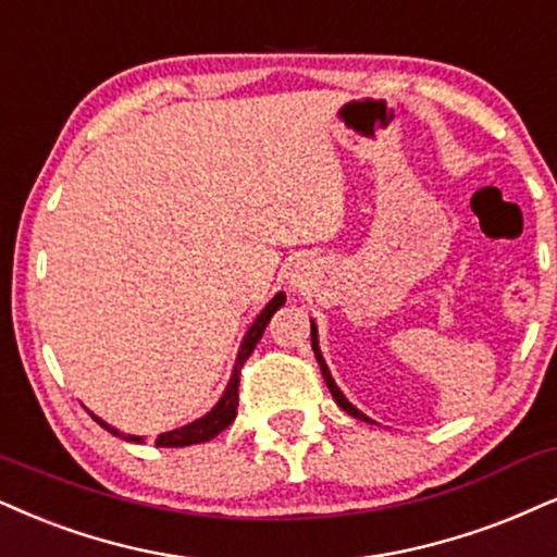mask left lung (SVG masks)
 <instances>
[{"mask_svg": "<svg viewBox=\"0 0 557 557\" xmlns=\"http://www.w3.org/2000/svg\"><path fill=\"white\" fill-rule=\"evenodd\" d=\"M310 325H312V351H314V359H318V363H320V372H322V376H325V384H327V389H331V395L335 397V403L341 405L343 410H346L348 416H354V418H359V421H367V423H374L372 418L369 416H363L359 408H356L354 403H348V397L341 393V387L338 384H335V380H333V374H331V369H327V363H325V359H322V351H320V341H318V325H314V320H310Z\"/></svg>", "mask_w": 557, "mask_h": 557, "instance_id": "8db88e82", "label": "left lung"}]
</instances>
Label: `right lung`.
<instances>
[{
    "label": "right lung",
    "instance_id": "add662e5",
    "mask_svg": "<svg viewBox=\"0 0 557 557\" xmlns=\"http://www.w3.org/2000/svg\"><path fill=\"white\" fill-rule=\"evenodd\" d=\"M284 301H286V294H284V292H278L276 297H273V299L268 301V305L263 307V310H260L258 318L252 320V325L247 327L245 338H243V343H239V351H237L235 367H232V376H230V382H226L224 393H222V397H219V400H216L214 408H211L209 413H206V416L196 418V421H190V423L181 425V429L164 431V434L157 436V442H154L157 446H190V444H203V442H211V438H214L216 434H222V431L226 429V425H230L232 421H235V416H237L239 369H243V363H245L247 359H250V354L256 351V346H258L260 335H263V331H265V325H268V322H271L273 312H276L278 307H284ZM89 416H92L95 421H98V423L102 425V429L111 431L113 436L123 438V442L144 444V436L123 434V431L113 429L111 423H106V421H102V418H98L95 413H89Z\"/></svg>",
    "mask_w": 557,
    "mask_h": 557
}]
</instances>
